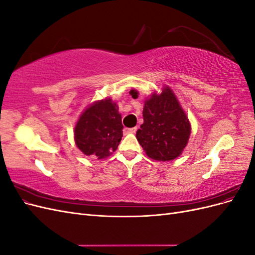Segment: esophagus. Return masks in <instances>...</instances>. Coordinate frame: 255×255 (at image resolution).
Listing matches in <instances>:
<instances>
[{"instance_id":"obj_1","label":"esophagus","mask_w":255,"mask_h":255,"mask_svg":"<svg viewBox=\"0 0 255 255\" xmlns=\"http://www.w3.org/2000/svg\"><path fill=\"white\" fill-rule=\"evenodd\" d=\"M136 130H137L136 127L135 128H125V132L128 133V134H134V133H136Z\"/></svg>"}]
</instances>
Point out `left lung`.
I'll list each match as a JSON object with an SVG mask.
<instances>
[{"label":"left lung","instance_id":"obj_1","mask_svg":"<svg viewBox=\"0 0 255 255\" xmlns=\"http://www.w3.org/2000/svg\"><path fill=\"white\" fill-rule=\"evenodd\" d=\"M133 98L138 91H129ZM143 123L136 138L146 155L154 160L168 161L179 157L188 143L191 125L173 90L164 86L144 100Z\"/></svg>","mask_w":255,"mask_h":255}]
</instances>
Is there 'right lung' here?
<instances>
[{
  "label": "right lung",
  "mask_w": 255,
  "mask_h": 255,
  "mask_svg": "<svg viewBox=\"0 0 255 255\" xmlns=\"http://www.w3.org/2000/svg\"><path fill=\"white\" fill-rule=\"evenodd\" d=\"M122 128L117 103L105 98L91 103L81 114L74 127V141L85 155L103 159L117 150Z\"/></svg>",
  "instance_id": "right-lung-1"
}]
</instances>
